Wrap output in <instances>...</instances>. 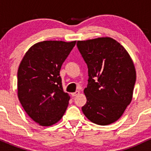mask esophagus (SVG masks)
I'll use <instances>...</instances> for the list:
<instances>
[{
  "label": "esophagus",
  "mask_w": 151,
  "mask_h": 151,
  "mask_svg": "<svg viewBox=\"0 0 151 151\" xmlns=\"http://www.w3.org/2000/svg\"><path fill=\"white\" fill-rule=\"evenodd\" d=\"M79 93V91H76L75 92H73V93H71V95H72V96H77Z\"/></svg>",
  "instance_id": "34e87169"
}]
</instances>
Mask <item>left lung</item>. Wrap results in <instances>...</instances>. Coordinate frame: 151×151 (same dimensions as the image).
I'll return each mask as SVG.
<instances>
[{"mask_svg": "<svg viewBox=\"0 0 151 151\" xmlns=\"http://www.w3.org/2000/svg\"><path fill=\"white\" fill-rule=\"evenodd\" d=\"M88 67L86 103L81 110L94 124L106 126L116 121L132 100L136 79L131 57L111 37L77 41Z\"/></svg>", "mask_w": 151, "mask_h": 151, "instance_id": "obj_1", "label": "left lung"}]
</instances>
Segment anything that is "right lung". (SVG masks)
<instances>
[{"mask_svg":"<svg viewBox=\"0 0 151 151\" xmlns=\"http://www.w3.org/2000/svg\"><path fill=\"white\" fill-rule=\"evenodd\" d=\"M76 41H43L27 50L18 70V96L27 115L42 126L58 122L70 96L64 92L61 67Z\"/></svg>","mask_w":151,"mask_h":151,"instance_id":"obj_1","label":"right lung"}]
</instances>
